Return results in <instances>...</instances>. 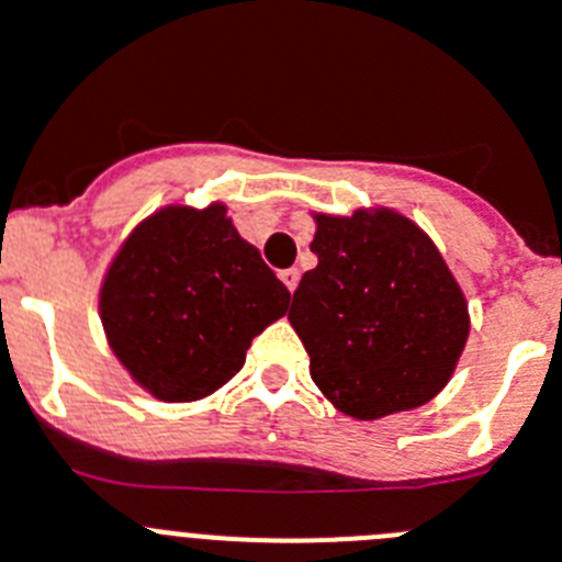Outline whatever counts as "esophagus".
<instances>
[{"mask_svg":"<svg viewBox=\"0 0 562 562\" xmlns=\"http://www.w3.org/2000/svg\"><path fill=\"white\" fill-rule=\"evenodd\" d=\"M278 278L284 281L286 290L295 292V290H297V281H301V272H297L295 267H290V270H281V272H278Z\"/></svg>","mask_w":562,"mask_h":562,"instance_id":"1","label":"esophagus"}]
</instances>
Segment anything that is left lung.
Instances as JSON below:
<instances>
[{
    "instance_id": "left-lung-1",
    "label": "left lung",
    "mask_w": 562,
    "mask_h": 562,
    "mask_svg": "<svg viewBox=\"0 0 562 562\" xmlns=\"http://www.w3.org/2000/svg\"><path fill=\"white\" fill-rule=\"evenodd\" d=\"M312 220L317 267L290 308L312 382L357 420L424 406L451 382L471 334L454 272L431 236L387 205Z\"/></svg>"
}]
</instances>
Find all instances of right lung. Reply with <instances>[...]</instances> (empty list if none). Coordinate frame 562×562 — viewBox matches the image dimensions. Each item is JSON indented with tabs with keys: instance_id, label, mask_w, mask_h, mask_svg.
Returning <instances> with one entry per match:
<instances>
[{
	"instance_id": "right-lung-1",
	"label": "right lung",
	"mask_w": 562,
	"mask_h": 562,
	"mask_svg": "<svg viewBox=\"0 0 562 562\" xmlns=\"http://www.w3.org/2000/svg\"><path fill=\"white\" fill-rule=\"evenodd\" d=\"M286 306L290 290L220 200L153 211L125 236L100 284L113 357L167 404L209 398L228 384L256 334Z\"/></svg>"
}]
</instances>
